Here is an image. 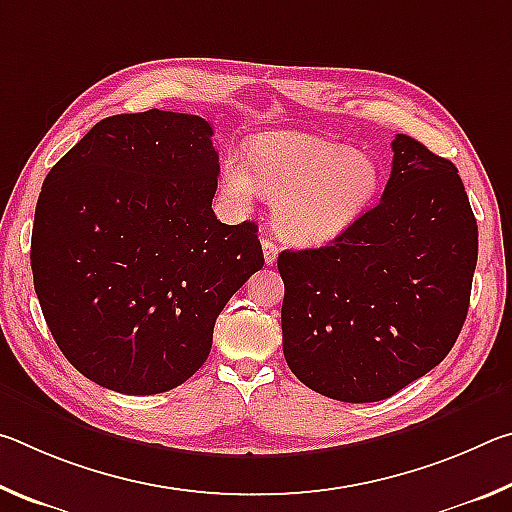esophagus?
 Masks as SVG:
<instances>
[{
    "label": "esophagus",
    "instance_id": "34e87169",
    "mask_svg": "<svg viewBox=\"0 0 512 512\" xmlns=\"http://www.w3.org/2000/svg\"><path fill=\"white\" fill-rule=\"evenodd\" d=\"M262 248H264V259H266V264L268 266H273L275 262H277V253H280V248H277V244L273 239H268V237H264L262 239Z\"/></svg>",
    "mask_w": 512,
    "mask_h": 512
}]
</instances>
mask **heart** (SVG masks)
<instances>
[{
  "label": "heart",
  "instance_id": "heart-1",
  "mask_svg": "<svg viewBox=\"0 0 512 512\" xmlns=\"http://www.w3.org/2000/svg\"><path fill=\"white\" fill-rule=\"evenodd\" d=\"M221 180L225 194L244 203L262 189L275 201L277 230L302 246L345 235L381 192V169L370 155L296 131L255 137L248 164L228 155Z\"/></svg>",
  "mask_w": 512,
  "mask_h": 512
}]
</instances>
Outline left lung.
I'll use <instances>...</instances> for the list:
<instances>
[{
  "label": "left lung",
  "mask_w": 512,
  "mask_h": 512,
  "mask_svg": "<svg viewBox=\"0 0 512 512\" xmlns=\"http://www.w3.org/2000/svg\"><path fill=\"white\" fill-rule=\"evenodd\" d=\"M381 201L329 246L284 250L282 348L302 384L379 402L427 375L470 307L479 228L452 162L393 140Z\"/></svg>",
  "instance_id": "8db88e82"
}]
</instances>
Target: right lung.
I'll return each mask as SVG.
<instances>
[{"label":"right lung","mask_w":512,"mask_h":512,"mask_svg":"<svg viewBox=\"0 0 512 512\" xmlns=\"http://www.w3.org/2000/svg\"><path fill=\"white\" fill-rule=\"evenodd\" d=\"M212 135L183 112L112 115L42 185L33 287L60 352L110 391L155 395L192 377L225 302L264 266L257 225L214 216Z\"/></svg>","instance_id":"1"}]
</instances>
